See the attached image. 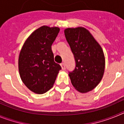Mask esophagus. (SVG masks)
<instances>
[{
	"label": "esophagus",
	"instance_id": "obj_1",
	"mask_svg": "<svg viewBox=\"0 0 124 124\" xmlns=\"http://www.w3.org/2000/svg\"><path fill=\"white\" fill-rule=\"evenodd\" d=\"M61 68H62V70H64L66 69V66H65V64H64V63H61Z\"/></svg>",
	"mask_w": 124,
	"mask_h": 124
}]
</instances>
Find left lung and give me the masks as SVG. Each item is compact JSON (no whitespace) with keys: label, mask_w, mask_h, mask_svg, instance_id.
Instances as JSON below:
<instances>
[{"label":"left lung","mask_w":124,"mask_h":124,"mask_svg":"<svg viewBox=\"0 0 124 124\" xmlns=\"http://www.w3.org/2000/svg\"><path fill=\"white\" fill-rule=\"evenodd\" d=\"M64 35L76 62L74 70L69 72L72 84L80 93L91 91L100 83L104 73L102 49L85 28H68Z\"/></svg>","instance_id":"obj_1"}]
</instances>
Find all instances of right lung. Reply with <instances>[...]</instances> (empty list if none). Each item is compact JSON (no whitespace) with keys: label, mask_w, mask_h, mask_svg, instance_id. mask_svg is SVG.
Returning a JSON list of instances; mask_svg holds the SVG:
<instances>
[{"label":"right lung","mask_w":124,"mask_h":124,"mask_svg":"<svg viewBox=\"0 0 124 124\" xmlns=\"http://www.w3.org/2000/svg\"><path fill=\"white\" fill-rule=\"evenodd\" d=\"M60 31L58 27L42 26L24 43L18 58L22 81L30 90L38 94L53 86L60 65L54 61L51 45Z\"/></svg>","instance_id":"1"}]
</instances>
